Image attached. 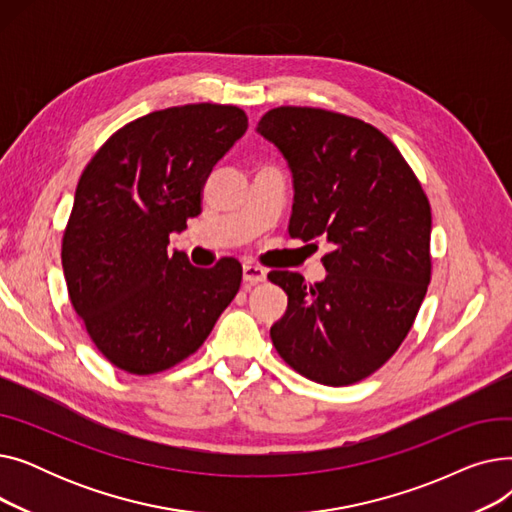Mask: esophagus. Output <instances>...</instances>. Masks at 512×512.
I'll list each match as a JSON object with an SVG mask.
<instances>
[{
    "mask_svg": "<svg viewBox=\"0 0 512 512\" xmlns=\"http://www.w3.org/2000/svg\"><path fill=\"white\" fill-rule=\"evenodd\" d=\"M265 270L259 265H253V263H245L242 265V280H245L247 284H259L265 280Z\"/></svg>",
    "mask_w": 512,
    "mask_h": 512,
    "instance_id": "obj_1",
    "label": "esophagus"
}]
</instances>
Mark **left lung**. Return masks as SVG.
I'll use <instances>...</instances> for the list:
<instances>
[{"label":"left lung","mask_w":512,"mask_h":512,"mask_svg":"<svg viewBox=\"0 0 512 512\" xmlns=\"http://www.w3.org/2000/svg\"><path fill=\"white\" fill-rule=\"evenodd\" d=\"M257 132L292 172L290 236L334 245L321 259L326 280L267 274L288 294L272 342L317 384L361 382L398 351L425 299L432 207L394 143L359 118L282 105L259 120Z\"/></svg>","instance_id":"1"}]
</instances>
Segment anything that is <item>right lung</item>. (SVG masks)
<instances>
[{
  "label": "right lung",
  "mask_w": 512,
  "mask_h": 512,
  "mask_svg": "<svg viewBox=\"0 0 512 512\" xmlns=\"http://www.w3.org/2000/svg\"><path fill=\"white\" fill-rule=\"evenodd\" d=\"M249 126L236 105L188 103L116 130L78 180L62 238L68 297L97 351L151 375L191 357L242 280L236 259L195 267L168 251L201 213L213 166Z\"/></svg>",
  "instance_id": "right-lung-1"
}]
</instances>
